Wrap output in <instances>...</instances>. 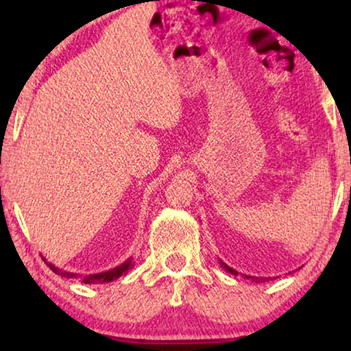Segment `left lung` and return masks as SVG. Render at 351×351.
Here are the masks:
<instances>
[{
    "label": "left lung",
    "mask_w": 351,
    "mask_h": 351,
    "mask_svg": "<svg viewBox=\"0 0 351 351\" xmlns=\"http://www.w3.org/2000/svg\"><path fill=\"white\" fill-rule=\"evenodd\" d=\"M222 267H223L225 270H227V271L232 273V275H238V271H237V270H233V268H230L228 265H225L223 262H222ZM246 278H249V276H246ZM251 280H252V281H256V282H263V281L267 280V278H256V276H251Z\"/></svg>",
    "instance_id": "8db88e82"
}]
</instances>
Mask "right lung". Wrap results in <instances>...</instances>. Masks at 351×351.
<instances>
[{
  "mask_svg": "<svg viewBox=\"0 0 351 351\" xmlns=\"http://www.w3.org/2000/svg\"><path fill=\"white\" fill-rule=\"evenodd\" d=\"M46 265H49V268L57 275L60 276H65V278H80L81 281L86 282V285H97V282H110L113 280H117L121 275H124L129 268L132 267V261H128L121 263V265L113 268V270H108V271H104V273H97V275H88V276H78L76 273H70V271H62L59 268H56L54 265H51V263H46Z\"/></svg>",
  "mask_w": 351,
  "mask_h": 351,
  "instance_id": "right-lung-1",
  "label": "right lung"
}]
</instances>
